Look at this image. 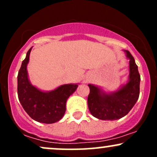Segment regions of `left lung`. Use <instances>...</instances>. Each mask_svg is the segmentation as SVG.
Returning <instances> with one entry per match:
<instances>
[{
	"instance_id": "left-lung-1",
	"label": "left lung",
	"mask_w": 157,
	"mask_h": 157,
	"mask_svg": "<svg viewBox=\"0 0 157 157\" xmlns=\"http://www.w3.org/2000/svg\"><path fill=\"white\" fill-rule=\"evenodd\" d=\"M129 59L128 82L113 92L107 93L98 86L89 84L88 106L94 117L102 120H116L123 117L134 107L140 96V75L134 58L124 50Z\"/></svg>"
}]
</instances>
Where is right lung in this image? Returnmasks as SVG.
Returning <instances> with one entry per match:
<instances>
[{
	"instance_id": "1",
	"label": "right lung",
	"mask_w": 157,
	"mask_h": 157,
	"mask_svg": "<svg viewBox=\"0 0 157 157\" xmlns=\"http://www.w3.org/2000/svg\"><path fill=\"white\" fill-rule=\"evenodd\" d=\"M32 48L26 53L17 75V95L25 111L35 121L51 124L59 121L66 112L68 98L76 91L77 84H65L49 91L32 86L28 77L27 65Z\"/></svg>"
}]
</instances>
